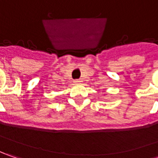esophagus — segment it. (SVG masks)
<instances>
[{
  "label": "esophagus",
  "mask_w": 158,
  "mask_h": 158,
  "mask_svg": "<svg viewBox=\"0 0 158 158\" xmlns=\"http://www.w3.org/2000/svg\"><path fill=\"white\" fill-rule=\"evenodd\" d=\"M82 80H81V79H76V80H75V83H76V84H80V83H82Z\"/></svg>",
  "instance_id": "esophagus-1"
}]
</instances>
